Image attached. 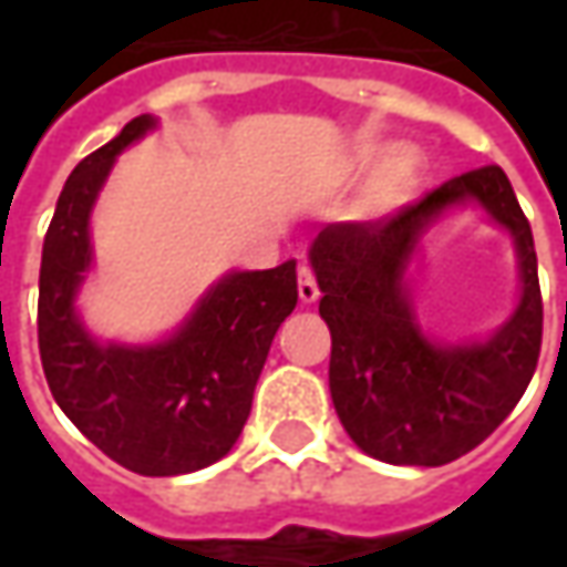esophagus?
Here are the masks:
<instances>
[{
    "instance_id": "34e87169",
    "label": "esophagus",
    "mask_w": 567,
    "mask_h": 567,
    "mask_svg": "<svg viewBox=\"0 0 567 567\" xmlns=\"http://www.w3.org/2000/svg\"><path fill=\"white\" fill-rule=\"evenodd\" d=\"M296 284H299V299H302L306 306H312L318 296H321V290H318V284H316V274H312L309 265H302V268H299V274H296Z\"/></svg>"
}]
</instances>
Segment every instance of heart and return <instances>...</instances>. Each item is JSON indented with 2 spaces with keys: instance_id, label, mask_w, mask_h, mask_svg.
<instances>
[{
  "instance_id": "obj_1",
  "label": "heart",
  "mask_w": 567,
  "mask_h": 567,
  "mask_svg": "<svg viewBox=\"0 0 567 567\" xmlns=\"http://www.w3.org/2000/svg\"><path fill=\"white\" fill-rule=\"evenodd\" d=\"M381 163H384V147H379V144H365V147H360V151L353 154L350 173H353V176H365V173H375ZM416 179H420V166H416V161H413L410 154H398V157H391V161L381 167L379 179H375V188H372V202L381 207L401 205L403 198L413 192Z\"/></svg>"
}]
</instances>
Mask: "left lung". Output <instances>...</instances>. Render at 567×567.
Wrapping results in <instances>:
<instances>
[{"label": "left lung", "mask_w": 567, "mask_h": 567, "mask_svg": "<svg viewBox=\"0 0 567 567\" xmlns=\"http://www.w3.org/2000/svg\"><path fill=\"white\" fill-rule=\"evenodd\" d=\"M476 200L509 229L522 302L483 344H435L419 331L402 274L424 227ZM318 312L331 328V401L347 435L384 464L442 467L486 442L534 379L543 296L530 224L502 166H480L372 224H328L316 236Z\"/></svg>", "instance_id": "left-lung-1"}]
</instances>
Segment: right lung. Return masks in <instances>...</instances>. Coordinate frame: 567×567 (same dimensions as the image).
Masks as SVG:
<instances>
[{
	"label": "right lung",
	"mask_w": 567,
	"mask_h": 567,
	"mask_svg": "<svg viewBox=\"0 0 567 567\" xmlns=\"http://www.w3.org/2000/svg\"><path fill=\"white\" fill-rule=\"evenodd\" d=\"M151 116L87 154L65 179L43 239L37 343L62 413L132 473L179 476L210 467L236 445L280 321L296 309V261L233 271L210 287L164 343H97L75 312L91 268V207L116 154L138 142Z\"/></svg>",
	"instance_id": "1"
}]
</instances>
